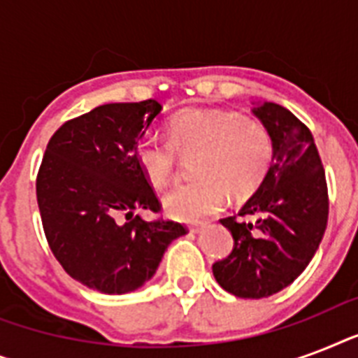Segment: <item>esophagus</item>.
Segmentation results:
<instances>
[{"label":"esophagus","mask_w":358,"mask_h":358,"mask_svg":"<svg viewBox=\"0 0 358 358\" xmlns=\"http://www.w3.org/2000/svg\"><path fill=\"white\" fill-rule=\"evenodd\" d=\"M204 227H206V224H204V223L193 224V227H189V232H193V234H199V232H201V230L204 229Z\"/></svg>","instance_id":"obj_1"}]
</instances>
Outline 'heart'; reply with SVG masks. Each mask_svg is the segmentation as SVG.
Returning <instances> with one entry per match:
<instances>
[{"mask_svg":"<svg viewBox=\"0 0 358 358\" xmlns=\"http://www.w3.org/2000/svg\"><path fill=\"white\" fill-rule=\"evenodd\" d=\"M169 141L143 135L135 146L141 171L154 185H165L178 169V156L193 157L199 178L163 195L165 212L180 221H201L234 199L252 195L271 167L273 141L260 120L232 111L187 109L167 126Z\"/></svg>","mask_w":358,"mask_h":358,"instance_id":"heart-1","label":"heart"}]
</instances>
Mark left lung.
<instances>
[{
    "mask_svg": "<svg viewBox=\"0 0 358 358\" xmlns=\"http://www.w3.org/2000/svg\"><path fill=\"white\" fill-rule=\"evenodd\" d=\"M252 113L271 135V167L238 215L221 219L234 249L212 266L219 286L243 299L269 297L294 282L316 255L329 217L325 171L310 129L278 103L264 102Z\"/></svg>",
    "mask_w": 358,
    "mask_h": 358,
    "instance_id": "8db88e82",
    "label": "left lung"
}]
</instances>
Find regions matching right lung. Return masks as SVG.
<instances>
[{
    "instance_id": "add662e5",
    "label": "right lung",
    "mask_w": 358,
    "mask_h": 358,
    "mask_svg": "<svg viewBox=\"0 0 358 358\" xmlns=\"http://www.w3.org/2000/svg\"><path fill=\"white\" fill-rule=\"evenodd\" d=\"M159 113L156 100L106 103L64 122L48 143L36 176L42 227L53 256L87 288H141L169 245L187 234L184 224L135 215L162 210L135 156Z\"/></svg>"
}]
</instances>
